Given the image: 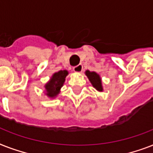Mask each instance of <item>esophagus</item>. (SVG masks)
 <instances>
[{"mask_svg": "<svg viewBox=\"0 0 153 153\" xmlns=\"http://www.w3.org/2000/svg\"><path fill=\"white\" fill-rule=\"evenodd\" d=\"M82 70H83V67H82V64L78 65V66H76V67H74V68H73V71H74V72H77V73H81V72L82 71Z\"/></svg>", "mask_w": 153, "mask_h": 153, "instance_id": "esophagus-1", "label": "esophagus"}]
</instances>
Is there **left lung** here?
<instances>
[{"label": "left lung", "mask_w": 153, "mask_h": 153, "mask_svg": "<svg viewBox=\"0 0 153 153\" xmlns=\"http://www.w3.org/2000/svg\"><path fill=\"white\" fill-rule=\"evenodd\" d=\"M86 76L88 77V79H90V81L92 83L93 86L96 90H98V91H102V81L99 75L95 72H91L90 71H86Z\"/></svg>", "instance_id": "left-lung-1"}]
</instances>
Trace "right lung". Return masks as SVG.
Instances as JSON below:
<instances>
[{
  "mask_svg": "<svg viewBox=\"0 0 153 153\" xmlns=\"http://www.w3.org/2000/svg\"><path fill=\"white\" fill-rule=\"evenodd\" d=\"M68 74L67 71H59L53 74L51 80L45 85L47 91V95L50 98H54L59 93L60 88L63 85L65 78Z\"/></svg>",
  "mask_w": 153,
  "mask_h": 153,
  "instance_id": "1",
  "label": "right lung"
}]
</instances>
